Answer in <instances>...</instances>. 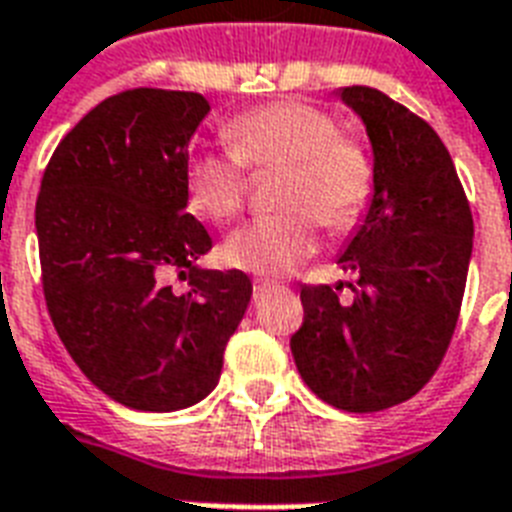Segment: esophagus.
<instances>
[{
  "instance_id": "esophagus-1",
  "label": "esophagus",
  "mask_w": 512,
  "mask_h": 512,
  "mask_svg": "<svg viewBox=\"0 0 512 512\" xmlns=\"http://www.w3.org/2000/svg\"><path fill=\"white\" fill-rule=\"evenodd\" d=\"M273 287H276V281H271V279H255V281H252L255 297H263L265 292H271Z\"/></svg>"
}]
</instances>
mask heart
Here are the masks:
<instances>
[{
    "label": "heart",
    "instance_id": "b5f03b06",
    "mask_svg": "<svg viewBox=\"0 0 512 512\" xmlns=\"http://www.w3.org/2000/svg\"><path fill=\"white\" fill-rule=\"evenodd\" d=\"M225 151H201L185 162L183 193L193 215L228 223L249 196V170L281 167L276 215L241 225L223 244L231 268L255 276H284L319 247V220L345 233L361 223L374 196V162L364 143L342 135L329 111L284 98L233 116Z\"/></svg>",
    "mask_w": 512,
    "mask_h": 512
}]
</instances>
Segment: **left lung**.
Masks as SVG:
<instances>
[{
    "label": "left lung",
    "instance_id": "8db88e82",
    "mask_svg": "<svg viewBox=\"0 0 512 512\" xmlns=\"http://www.w3.org/2000/svg\"><path fill=\"white\" fill-rule=\"evenodd\" d=\"M374 151V196L340 255L353 303L329 284L300 289L289 348L305 385L345 412H380L436 374L460 316L473 215L436 130L374 87H342Z\"/></svg>",
    "mask_w": 512,
    "mask_h": 512
}]
</instances>
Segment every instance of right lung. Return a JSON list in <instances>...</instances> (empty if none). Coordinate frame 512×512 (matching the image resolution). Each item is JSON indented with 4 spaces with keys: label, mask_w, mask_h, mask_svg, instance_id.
<instances>
[{
    "label": "right lung",
    "mask_w": 512,
    "mask_h": 512,
    "mask_svg": "<svg viewBox=\"0 0 512 512\" xmlns=\"http://www.w3.org/2000/svg\"><path fill=\"white\" fill-rule=\"evenodd\" d=\"M199 92L111 95L60 140L36 196L50 319L92 385L140 412H177L215 388L252 297L241 271H201L207 228L185 212ZM189 279L175 296L166 276Z\"/></svg>",
    "instance_id": "add662e5"
}]
</instances>
